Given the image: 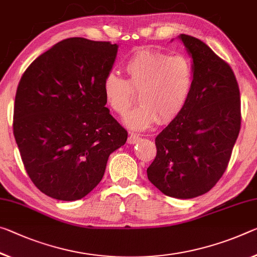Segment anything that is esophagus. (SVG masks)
<instances>
[{"label": "esophagus", "instance_id": "esophagus-1", "mask_svg": "<svg viewBox=\"0 0 257 257\" xmlns=\"http://www.w3.org/2000/svg\"><path fill=\"white\" fill-rule=\"evenodd\" d=\"M140 140H141L140 136L136 135V134H132V135L128 137V144H136Z\"/></svg>", "mask_w": 257, "mask_h": 257}]
</instances>
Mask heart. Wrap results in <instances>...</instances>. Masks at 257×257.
Instances as JSON below:
<instances>
[{"label":"heart","mask_w":257,"mask_h":257,"mask_svg":"<svg viewBox=\"0 0 257 257\" xmlns=\"http://www.w3.org/2000/svg\"><path fill=\"white\" fill-rule=\"evenodd\" d=\"M127 80L109 73L103 82V95L108 107L124 114L140 92L141 104L124 116V124L145 130L158 120H174L190 98L194 83V68L184 55H172L153 49H140L124 64Z\"/></svg>","instance_id":"1"}]
</instances>
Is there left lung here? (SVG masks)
Masks as SVG:
<instances>
[{"mask_svg": "<svg viewBox=\"0 0 257 257\" xmlns=\"http://www.w3.org/2000/svg\"><path fill=\"white\" fill-rule=\"evenodd\" d=\"M178 38L192 57L193 88L183 111L157 136V156L146 172L164 194L192 199L225 172L241 124L240 92L230 65L206 43Z\"/></svg>", "mask_w": 257, "mask_h": 257, "instance_id": "8db88e82", "label": "left lung"}]
</instances>
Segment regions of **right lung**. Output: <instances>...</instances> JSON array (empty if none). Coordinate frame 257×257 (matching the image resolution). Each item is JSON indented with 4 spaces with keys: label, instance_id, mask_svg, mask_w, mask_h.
I'll list each match as a JSON object with an SVG mask.
<instances>
[{
    "label": "right lung",
    "instance_id": "1",
    "mask_svg": "<svg viewBox=\"0 0 257 257\" xmlns=\"http://www.w3.org/2000/svg\"><path fill=\"white\" fill-rule=\"evenodd\" d=\"M116 52L111 42L63 40L19 81L14 135L28 176L48 197H85L103 178L109 154L127 141L103 95Z\"/></svg>",
    "mask_w": 257,
    "mask_h": 257
}]
</instances>
